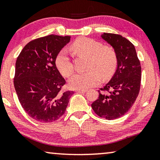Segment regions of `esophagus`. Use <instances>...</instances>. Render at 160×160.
<instances>
[{
  "label": "esophagus",
  "mask_w": 160,
  "mask_h": 160,
  "mask_svg": "<svg viewBox=\"0 0 160 160\" xmlns=\"http://www.w3.org/2000/svg\"><path fill=\"white\" fill-rule=\"evenodd\" d=\"M75 91L78 93H82V92H87V90H76Z\"/></svg>",
  "instance_id": "1"
}]
</instances>
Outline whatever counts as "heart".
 Segmentation results:
<instances>
[{"mask_svg": "<svg viewBox=\"0 0 160 160\" xmlns=\"http://www.w3.org/2000/svg\"><path fill=\"white\" fill-rule=\"evenodd\" d=\"M70 50L78 56L88 58L87 70L82 73H76L68 80L70 88L85 90L97 85L101 76L108 78L115 72L118 65V57L112 48L102 45L95 40L80 38L70 45ZM55 64L59 72L65 77L72 74L74 67L66 50L58 52Z\"/></svg>", "mask_w": 160, "mask_h": 160, "instance_id": "1", "label": "heart"}]
</instances>
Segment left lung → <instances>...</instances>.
<instances>
[{
    "label": "left lung",
    "mask_w": 160,
    "mask_h": 160,
    "mask_svg": "<svg viewBox=\"0 0 160 160\" xmlns=\"http://www.w3.org/2000/svg\"><path fill=\"white\" fill-rule=\"evenodd\" d=\"M101 37L115 50L118 68L91 106L99 117L111 120L125 115L135 103L140 89L141 65L135 46L125 38L106 32Z\"/></svg>",
    "instance_id": "obj_1"
}]
</instances>
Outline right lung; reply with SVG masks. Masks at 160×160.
I'll list each match as a JSON object with an SVG mask.
<instances>
[{"label":"right lung","mask_w":160,"mask_h":160,"mask_svg":"<svg viewBox=\"0 0 160 160\" xmlns=\"http://www.w3.org/2000/svg\"><path fill=\"white\" fill-rule=\"evenodd\" d=\"M70 36L50 35L29 42L16 62L14 87L22 108L40 122L49 123L64 115L72 91L62 92L65 80L55 65Z\"/></svg>","instance_id":"add662e5"}]
</instances>
